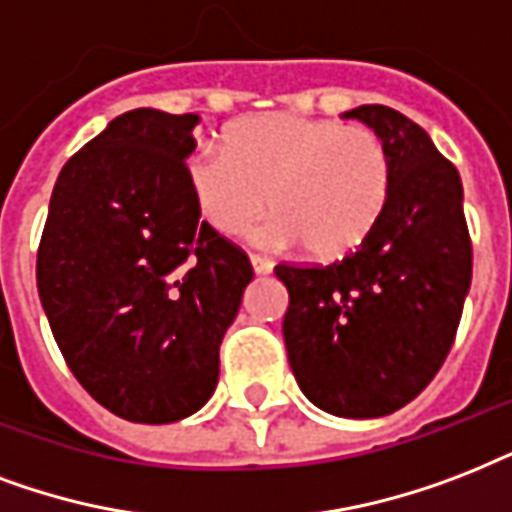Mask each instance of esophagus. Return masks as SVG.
Instances as JSON below:
<instances>
[{
	"label": "esophagus",
	"mask_w": 512,
	"mask_h": 512,
	"mask_svg": "<svg viewBox=\"0 0 512 512\" xmlns=\"http://www.w3.org/2000/svg\"><path fill=\"white\" fill-rule=\"evenodd\" d=\"M251 267L256 275H269V272H272V267H275V261L267 259V256H259V253H253Z\"/></svg>",
	"instance_id": "obj_1"
}]
</instances>
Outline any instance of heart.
<instances>
[{"label":"heart","instance_id":"1","mask_svg":"<svg viewBox=\"0 0 512 512\" xmlns=\"http://www.w3.org/2000/svg\"><path fill=\"white\" fill-rule=\"evenodd\" d=\"M200 213L221 235H240L267 202V245H304L315 259H344L382 224L395 186L390 146L371 128L301 114L232 125L224 146H202L186 165Z\"/></svg>","mask_w":512,"mask_h":512}]
</instances>
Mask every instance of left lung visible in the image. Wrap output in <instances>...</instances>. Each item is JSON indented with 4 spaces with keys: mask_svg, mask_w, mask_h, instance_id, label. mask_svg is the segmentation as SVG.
<instances>
[{
    "mask_svg": "<svg viewBox=\"0 0 512 512\" xmlns=\"http://www.w3.org/2000/svg\"><path fill=\"white\" fill-rule=\"evenodd\" d=\"M390 146L395 186L376 232L328 267L277 264L283 339L301 392L347 419L387 417L433 382L473 277L462 181L425 130L390 106L344 112Z\"/></svg>",
    "mask_w": 512,
    "mask_h": 512,
    "instance_id": "obj_1",
    "label": "left lung"
}]
</instances>
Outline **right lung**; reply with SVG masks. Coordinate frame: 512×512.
I'll use <instances>...</instances> for the list:
<instances>
[{"instance_id":"obj_1","label":"right lung","mask_w":512,"mask_h":512,"mask_svg":"<svg viewBox=\"0 0 512 512\" xmlns=\"http://www.w3.org/2000/svg\"><path fill=\"white\" fill-rule=\"evenodd\" d=\"M197 114L133 109L55 181L37 253L53 336L104 408L141 425L200 411L251 261L200 221L186 178Z\"/></svg>"}]
</instances>
